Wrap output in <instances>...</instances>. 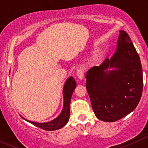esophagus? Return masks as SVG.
Masks as SVG:
<instances>
[{
	"mask_svg": "<svg viewBox=\"0 0 148 148\" xmlns=\"http://www.w3.org/2000/svg\"><path fill=\"white\" fill-rule=\"evenodd\" d=\"M76 75L79 79H83L84 77V73H83V69H81V68L77 69V72H76Z\"/></svg>",
	"mask_w": 148,
	"mask_h": 148,
	"instance_id": "34e87169",
	"label": "esophagus"
}]
</instances>
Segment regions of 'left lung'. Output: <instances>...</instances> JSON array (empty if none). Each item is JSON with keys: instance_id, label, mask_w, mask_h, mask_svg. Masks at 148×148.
Here are the masks:
<instances>
[{"instance_id": "8db88e82", "label": "left lung", "mask_w": 148, "mask_h": 148, "mask_svg": "<svg viewBox=\"0 0 148 148\" xmlns=\"http://www.w3.org/2000/svg\"><path fill=\"white\" fill-rule=\"evenodd\" d=\"M117 48L110 60L88 70L86 86L95 115L103 122L122 119L134 110L143 93L140 57L124 31L119 32ZM109 67H116L108 71Z\"/></svg>"}]
</instances>
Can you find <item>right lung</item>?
Masks as SVG:
<instances>
[{
  "label": "right lung",
  "instance_id": "obj_1",
  "mask_svg": "<svg viewBox=\"0 0 148 148\" xmlns=\"http://www.w3.org/2000/svg\"><path fill=\"white\" fill-rule=\"evenodd\" d=\"M76 87V82L73 77H70L65 83L63 88V96H64V106L62 113L58 117L54 120L46 123H37V122H31V124H34L36 127H39L42 130L52 131V130H59L62 128L68 123L70 116V103H71V96L73 93L75 88Z\"/></svg>",
  "mask_w": 148,
  "mask_h": 148
}]
</instances>
